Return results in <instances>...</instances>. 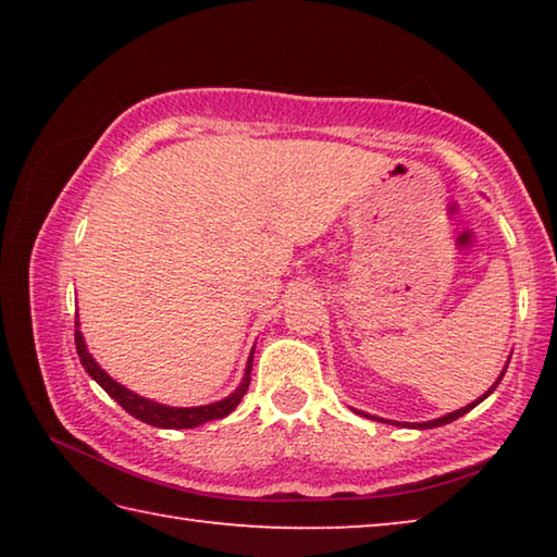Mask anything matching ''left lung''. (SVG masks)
Wrapping results in <instances>:
<instances>
[{
  "instance_id": "obj_1",
  "label": "left lung",
  "mask_w": 557,
  "mask_h": 557,
  "mask_svg": "<svg viewBox=\"0 0 557 557\" xmlns=\"http://www.w3.org/2000/svg\"><path fill=\"white\" fill-rule=\"evenodd\" d=\"M508 361H511V356H508ZM508 361H506V366H504V371H502V375H498L496 379V383L492 385V388H488L482 398H476L474 403H469V405H465V408H459V410H455V412H447V414H442V418H437V420H428V422H403V425H408V428H414V430H430V428H442V425H449L451 420H457V418H461V414H467L469 410H474L479 403H482L484 398H488V395H492L494 391H496V385L502 383V379H504V373H506V369H508ZM358 414H363V418H371V420H379V422H388V425H400V422H393V420H383V418H375V414H369V412H361V410H356Z\"/></svg>"
}]
</instances>
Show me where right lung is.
I'll return each mask as SVG.
<instances>
[{"label":"right lung","instance_id":"add662e5","mask_svg":"<svg viewBox=\"0 0 557 557\" xmlns=\"http://www.w3.org/2000/svg\"><path fill=\"white\" fill-rule=\"evenodd\" d=\"M75 351L81 356V363L86 373L90 375L92 381H96L102 391H106L112 400H115L122 410H127L132 418L147 422V425L152 428H164V430H188V428H199L203 422H211V420H221L225 414H231L235 408H238V403L243 400L245 391H248L250 385V371H252V351H256V346H252V351L248 356V363H245V375L238 388H235L228 398L223 400H215L211 405H194V408H172V405H162V403H154L149 398H143V395H137L135 391L125 388V385H120L117 381H112V375H108L106 371L100 369L96 358L90 356L88 346H86V338H83L81 332V322L75 319Z\"/></svg>","mask_w":557,"mask_h":557}]
</instances>
